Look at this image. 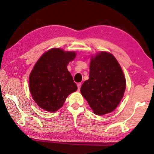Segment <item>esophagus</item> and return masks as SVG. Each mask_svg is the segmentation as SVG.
Returning a JSON list of instances; mask_svg holds the SVG:
<instances>
[{
	"instance_id": "34e87169",
	"label": "esophagus",
	"mask_w": 154,
	"mask_h": 154,
	"mask_svg": "<svg viewBox=\"0 0 154 154\" xmlns=\"http://www.w3.org/2000/svg\"><path fill=\"white\" fill-rule=\"evenodd\" d=\"M77 88H78V90H80V88H81V85H82V84H81L80 83H77Z\"/></svg>"
}]
</instances>
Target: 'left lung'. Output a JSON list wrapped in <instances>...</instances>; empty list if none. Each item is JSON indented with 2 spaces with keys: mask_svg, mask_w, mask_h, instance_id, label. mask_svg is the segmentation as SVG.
<instances>
[{
  "mask_svg": "<svg viewBox=\"0 0 154 154\" xmlns=\"http://www.w3.org/2000/svg\"><path fill=\"white\" fill-rule=\"evenodd\" d=\"M126 79L113 54L99 52L92 56L89 79L81 87V94L96 115L111 113L116 109L126 90Z\"/></svg>",
  "mask_w": 154,
  "mask_h": 154,
  "instance_id": "left-lung-1",
  "label": "left lung"
}]
</instances>
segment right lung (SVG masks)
<instances>
[{
	"instance_id": "obj_1",
	"label": "right lung",
	"mask_w": 154,
	"mask_h": 154,
	"mask_svg": "<svg viewBox=\"0 0 154 154\" xmlns=\"http://www.w3.org/2000/svg\"><path fill=\"white\" fill-rule=\"evenodd\" d=\"M76 56L75 51L52 48L36 62L29 76L30 92L38 106L56 112L70 94L77 90L67 65Z\"/></svg>"
}]
</instances>
